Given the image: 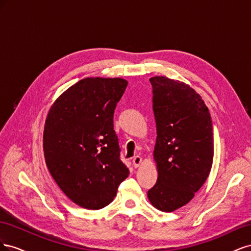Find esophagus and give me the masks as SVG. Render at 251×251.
<instances>
[{
    "label": "esophagus",
    "instance_id": "1",
    "mask_svg": "<svg viewBox=\"0 0 251 251\" xmlns=\"http://www.w3.org/2000/svg\"><path fill=\"white\" fill-rule=\"evenodd\" d=\"M141 162H142V158L140 156H136L133 158V165L135 168H139Z\"/></svg>",
    "mask_w": 251,
    "mask_h": 251
}]
</instances>
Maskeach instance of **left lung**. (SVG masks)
<instances>
[{"mask_svg":"<svg viewBox=\"0 0 251 251\" xmlns=\"http://www.w3.org/2000/svg\"><path fill=\"white\" fill-rule=\"evenodd\" d=\"M150 81L158 178L148 198L157 209L172 212L191 201L208 177L214 159L212 124L202 97L186 83L165 76Z\"/></svg>","mask_w":251,"mask_h":251,"instance_id":"left-lung-1","label":"left lung"}]
</instances>
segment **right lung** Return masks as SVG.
I'll return each mask as SVG.
<instances>
[{
	"label": "right lung",
	"mask_w": 251,
	"mask_h": 251,
	"mask_svg": "<svg viewBox=\"0 0 251 251\" xmlns=\"http://www.w3.org/2000/svg\"><path fill=\"white\" fill-rule=\"evenodd\" d=\"M126 86L119 77L83 78L48 112L43 135L47 168L64 194L80 207L107 206L130 174L119 158L113 125Z\"/></svg>",
	"instance_id": "obj_1"
}]
</instances>
